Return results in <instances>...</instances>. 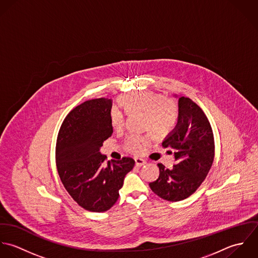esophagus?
<instances>
[{
	"label": "esophagus",
	"mask_w": 258,
	"mask_h": 258,
	"mask_svg": "<svg viewBox=\"0 0 258 258\" xmlns=\"http://www.w3.org/2000/svg\"><path fill=\"white\" fill-rule=\"evenodd\" d=\"M135 161H136V165L137 166H142L144 164L147 163V161L141 157H135Z\"/></svg>",
	"instance_id": "1"
}]
</instances>
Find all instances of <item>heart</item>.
I'll use <instances>...</instances> for the list:
<instances>
[{"mask_svg": "<svg viewBox=\"0 0 258 258\" xmlns=\"http://www.w3.org/2000/svg\"><path fill=\"white\" fill-rule=\"evenodd\" d=\"M119 103L127 113L142 111V122L145 130H151L156 139L167 137L175 127L178 117L176 103L152 91L132 93L119 98ZM109 122L112 128L119 131L124 125V113L116 106L109 111ZM153 134H132L124 142L126 152L139 155L144 147L152 142Z\"/></svg>", "mask_w": 258, "mask_h": 258, "instance_id": "b5f03b06", "label": "heart"}]
</instances>
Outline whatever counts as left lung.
<instances>
[{
    "label": "left lung",
    "instance_id": "1",
    "mask_svg": "<svg viewBox=\"0 0 258 258\" xmlns=\"http://www.w3.org/2000/svg\"><path fill=\"white\" fill-rule=\"evenodd\" d=\"M173 151L176 163L168 169L162 163L158 178L150 183L151 189L167 202L187 199L206 179L214 158V138L206 113L192 100H178V121L162 143Z\"/></svg>",
    "mask_w": 258,
    "mask_h": 258
}]
</instances>
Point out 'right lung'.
Masks as SVG:
<instances>
[{"label":"right lung","instance_id":"1","mask_svg":"<svg viewBox=\"0 0 258 258\" xmlns=\"http://www.w3.org/2000/svg\"><path fill=\"white\" fill-rule=\"evenodd\" d=\"M111 100L100 98L76 106L57 134L55 164L66 190L83 208L103 212L119 197L124 176L135 166L132 157L108 160L100 148L112 134Z\"/></svg>","mask_w":258,"mask_h":258}]
</instances>
